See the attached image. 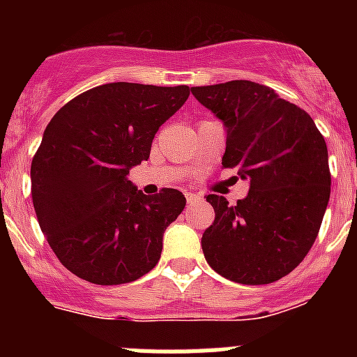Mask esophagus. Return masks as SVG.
I'll return each instance as SVG.
<instances>
[{
  "label": "esophagus",
  "instance_id": "obj_1",
  "mask_svg": "<svg viewBox=\"0 0 357 357\" xmlns=\"http://www.w3.org/2000/svg\"><path fill=\"white\" fill-rule=\"evenodd\" d=\"M185 202H188L189 206H193V204H198L202 202V197L197 193H185Z\"/></svg>",
  "mask_w": 357,
  "mask_h": 357
}]
</instances>
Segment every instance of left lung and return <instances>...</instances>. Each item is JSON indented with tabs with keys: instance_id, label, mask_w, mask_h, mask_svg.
Listing matches in <instances>:
<instances>
[{
	"instance_id": "left-lung-1",
	"label": "left lung",
	"mask_w": 357,
	"mask_h": 357,
	"mask_svg": "<svg viewBox=\"0 0 357 357\" xmlns=\"http://www.w3.org/2000/svg\"><path fill=\"white\" fill-rule=\"evenodd\" d=\"M227 132L222 164L250 182L245 200L207 195L214 223L202 250L214 272L239 284H270L302 263L331 197L329 153L313 118L250 80L191 87Z\"/></svg>"
}]
</instances>
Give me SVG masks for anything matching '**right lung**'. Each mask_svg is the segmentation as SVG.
Returning <instances> with one entry per match:
<instances>
[{
	"mask_svg": "<svg viewBox=\"0 0 357 357\" xmlns=\"http://www.w3.org/2000/svg\"><path fill=\"white\" fill-rule=\"evenodd\" d=\"M189 96L188 85L112 82L85 91L48 123L31 160L40 230L69 272L93 284L132 282L160 259L162 236L184 211L172 188L153 197L128 173Z\"/></svg>",
	"mask_w": 357,
	"mask_h": 357,
	"instance_id": "obj_1",
	"label": "right lung"
}]
</instances>
